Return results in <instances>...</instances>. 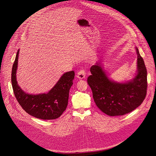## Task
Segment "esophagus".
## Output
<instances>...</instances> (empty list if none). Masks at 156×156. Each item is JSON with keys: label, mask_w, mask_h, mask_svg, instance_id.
<instances>
[{"label": "esophagus", "mask_w": 156, "mask_h": 156, "mask_svg": "<svg viewBox=\"0 0 156 156\" xmlns=\"http://www.w3.org/2000/svg\"><path fill=\"white\" fill-rule=\"evenodd\" d=\"M86 76V71L83 69H81L77 73V78L79 79H83Z\"/></svg>", "instance_id": "esophagus-1"}]
</instances>
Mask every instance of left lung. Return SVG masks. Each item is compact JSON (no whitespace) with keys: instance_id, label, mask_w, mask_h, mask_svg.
<instances>
[{"instance_id":"1","label":"left lung","mask_w":156,"mask_h":156,"mask_svg":"<svg viewBox=\"0 0 156 156\" xmlns=\"http://www.w3.org/2000/svg\"><path fill=\"white\" fill-rule=\"evenodd\" d=\"M137 71L135 77L126 82L111 80L104 69L101 61L92 66L87 79L93 98L99 109L108 116H122L140 105L147 94V69L144 59L135 48Z\"/></svg>"}]
</instances>
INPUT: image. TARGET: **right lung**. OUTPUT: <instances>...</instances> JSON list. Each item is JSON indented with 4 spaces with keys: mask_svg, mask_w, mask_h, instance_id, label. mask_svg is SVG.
<instances>
[{
    "mask_svg": "<svg viewBox=\"0 0 156 156\" xmlns=\"http://www.w3.org/2000/svg\"><path fill=\"white\" fill-rule=\"evenodd\" d=\"M19 50L12 66L11 82L18 102L28 114L42 119H55L61 116L67 108L69 92L75 78L73 71L64 73L56 84L46 94H29L24 92L16 80Z\"/></svg>",
    "mask_w": 156,
    "mask_h": 156,
    "instance_id": "obj_1",
    "label": "right lung"
}]
</instances>
